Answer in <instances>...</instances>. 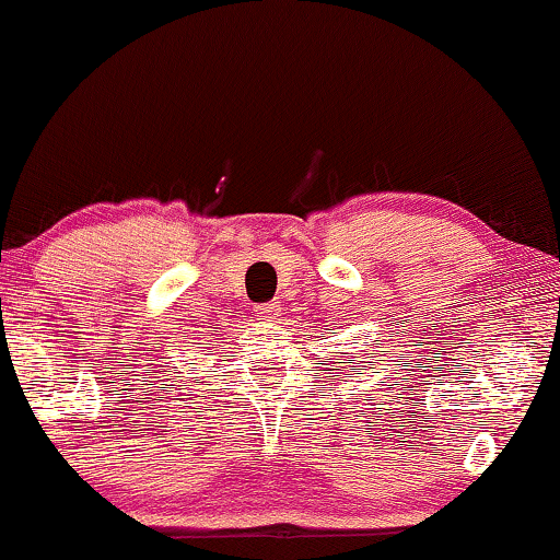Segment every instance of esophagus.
Masks as SVG:
<instances>
[{"instance_id":"34e87169","label":"esophagus","mask_w":560,"mask_h":560,"mask_svg":"<svg viewBox=\"0 0 560 560\" xmlns=\"http://www.w3.org/2000/svg\"><path fill=\"white\" fill-rule=\"evenodd\" d=\"M279 310H281L279 302H264V304H258L256 313L260 320H279Z\"/></svg>"}]
</instances>
